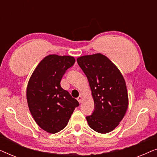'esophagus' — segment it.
Masks as SVG:
<instances>
[{"instance_id": "1", "label": "esophagus", "mask_w": 157, "mask_h": 157, "mask_svg": "<svg viewBox=\"0 0 157 157\" xmlns=\"http://www.w3.org/2000/svg\"><path fill=\"white\" fill-rule=\"evenodd\" d=\"M77 100H78V101L81 104V103H82L83 101V98L81 97V96H78V98H77Z\"/></svg>"}]
</instances>
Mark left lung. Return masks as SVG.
Instances as JSON below:
<instances>
[{"mask_svg": "<svg viewBox=\"0 0 157 157\" xmlns=\"http://www.w3.org/2000/svg\"><path fill=\"white\" fill-rule=\"evenodd\" d=\"M77 63L89 80L94 101V112L86 117L88 124L98 133L110 132L127 110L125 80L119 68L101 53L78 57Z\"/></svg>", "mask_w": 157, "mask_h": 157, "instance_id": "1", "label": "left lung"}]
</instances>
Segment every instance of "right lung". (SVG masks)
I'll return each mask as SVG.
<instances>
[{
	"instance_id": "obj_1",
	"label": "right lung",
	"mask_w": 157,
	"mask_h": 157,
	"mask_svg": "<svg viewBox=\"0 0 157 157\" xmlns=\"http://www.w3.org/2000/svg\"><path fill=\"white\" fill-rule=\"evenodd\" d=\"M75 63L70 56L48 55L38 63L29 79L26 97L29 108L42 129L55 134L66 127L78 101L61 86L68 68Z\"/></svg>"
}]
</instances>
